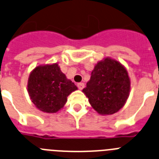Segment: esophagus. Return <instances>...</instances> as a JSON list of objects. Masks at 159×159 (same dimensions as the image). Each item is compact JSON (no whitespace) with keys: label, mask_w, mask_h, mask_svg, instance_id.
I'll use <instances>...</instances> for the list:
<instances>
[{"label":"esophagus","mask_w":159,"mask_h":159,"mask_svg":"<svg viewBox=\"0 0 159 159\" xmlns=\"http://www.w3.org/2000/svg\"><path fill=\"white\" fill-rule=\"evenodd\" d=\"M78 89H84V87H85V84H84L83 82L78 83Z\"/></svg>","instance_id":"obj_1"}]
</instances>
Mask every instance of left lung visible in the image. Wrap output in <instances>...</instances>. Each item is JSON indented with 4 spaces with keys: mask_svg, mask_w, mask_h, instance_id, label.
Instances as JSON below:
<instances>
[{
    "mask_svg": "<svg viewBox=\"0 0 159 159\" xmlns=\"http://www.w3.org/2000/svg\"><path fill=\"white\" fill-rule=\"evenodd\" d=\"M130 89L131 81L125 67L116 60L104 58L95 66L82 92L98 113L111 115L124 107Z\"/></svg>",
    "mask_w": 159,
    "mask_h": 159,
    "instance_id": "1",
    "label": "left lung"
}]
</instances>
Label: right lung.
<instances>
[{
  "label": "right lung",
  "mask_w": 159,
  "mask_h": 159,
  "mask_svg": "<svg viewBox=\"0 0 159 159\" xmlns=\"http://www.w3.org/2000/svg\"><path fill=\"white\" fill-rule=\"evenodd\" d=\"M77 89L58 63L38 66L28 78V92L31 101L38 109L47 113H55L63 108L67 97Z\"/></svg>",
  "instance_id": "add662e5"
}]
</instances>
